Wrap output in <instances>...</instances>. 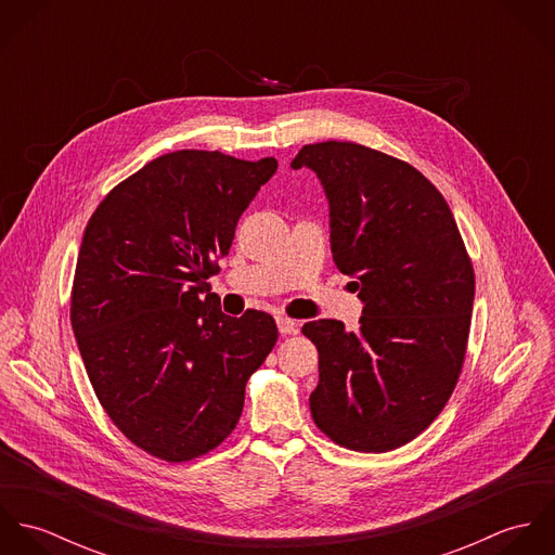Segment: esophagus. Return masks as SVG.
Segmentation results:
<instances>
[{
	"instance_id": "esophagus-1",
	"label": "esophagus",
	"mask_w": 555,
	"mask_h": 555,
	"mask_svg": "<svg viewBox=\"0 0 555 555\" xmlns=\"http://www.w3.org/2000/svg\"><path fill=\"white\" fill-rule=\"evenodd\" d=\"M275 322H278V328H280L282 335H295V333L299 331V324H297V320H293V318L278 317L275 318Z\"/></svg>"
}]
</instances>
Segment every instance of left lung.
I'll use <instances>...</instances> for the list:
<instances>
[{"label":"left lung","mask_w":555,"mask_h":555,"mask_svg":"<svg viewBox=\"0 0 555 555\" xmlns=\"http://www.w3.org/2000/svg\"><path fill=\"white\" fill-rule=\"evenodd\" d=\"M291 166L317 172L333 260L365 306L359 331L328 318L301 328L318 348L314 423L350 451H393L434 423L462 374L470 256L444 196L408 162L326 141Z\"/></svg>","instance_id":"1"}]
</instances>
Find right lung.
Listing matches in <instances>:
<instances>
[{"label": "right lung", "instance_id": "add662e5", "mask_svg": "<svg viewBox=\"0 0 555 555\" xmlns=\"http://www.w3.org/2000/svg\"><path fill=\"white\" fill-rule=\"evenodd\" d=\"M278 159L181 150L115 185L87 222L70 320L89 383L145 453L190 462L235 429L275 320L227 317L207 280Z\"/></svg>", "mask_w": 555, "mask_h": 555}]
</instances>
